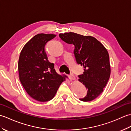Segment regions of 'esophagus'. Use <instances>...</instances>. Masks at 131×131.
Wrapping results in <instances>:
<instances>
[{
    "instance_id": "1",
    "label": "esophagus",
    "mask_w": 131,
    "mask_h": 131,
    "mask_svg": "<svg viewBox=\"0 0 131 131\" xmlns=\"http://www.w3.org/2000/svg\"><path fill=\"white\" fill-rule=\"evenodd\" d=\"M69 78H70V80H74V79H75V78L74 75H73V74L69 75Z\"/></svg>"
}]
</instances>
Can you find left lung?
<instances>
[{"label":"left lung","instance_id":"left-lung-1","mask_svg":"<svg viewBox=\"0 0 131 131\" xmlns=\"http://www.w3.org/2000/svg\"><path fill=\"white\" fill-rule=\"evenodd\" d=\"M61 40L74 46V53L78 64L84 72L78 75L79 81L87 89V93L80 101H92L101 94L110 76L109 56L107 49L91 36L69 32L60 34Z\"/></svg>","mask_w":131,"mask_h":131}]
</instances>
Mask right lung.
<instances>
[{"label":"right lung","instance_id":"right-lung-1","mask_svg":"<svg viewBox=\"0 0 131 131\" xmlns=\"http://www.w3.org/2000/svg\"><path fill=\"white\" fill-rule=\"evenodd\" d=\"M56 36L35 35L25 45L19 55V80L29 95L38 101L52 100L66 78L56 72L54 63L49 62L44 50L46 43Z\"/></svg>","mask_w":131,"mask_h":131}]
</instances>
